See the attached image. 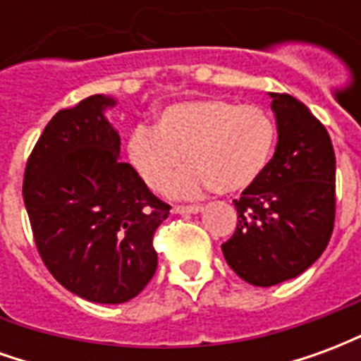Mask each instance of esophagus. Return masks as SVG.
Wrapping results in <instances>:
<instances>
[{
    "mask_svg": "<svg viewBox=\"0 0 361 361\" xmlns=\"http://www.w3.org/2000/svg\"><path fill=\"white\" fill-rule=\"evenodd\" d=\"M173 212H188V214H197V212H201L203 211V207L201 204H176L172 209Z\"/></svg>",
    "mask_w": 361,
    "mask_h": 361,
    "instance_id": "34e87169",
    "label": "esophagus"
}]
</instances>
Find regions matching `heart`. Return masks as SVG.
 I'll return each mask as SVG.
<instances>
[{
	"label": "heart",
	"mask_w": 361,
	"mask_h": 361,
	"mask_svg": "<svg viewBox=\"0 0 361 361\" xmlns=\"http://www.w3.org/2000/svg\"><path fill=\"white\" fill-rule=\"evenodd\" d=\"M276 145V126L263 108L226 98H199L166 106L157 126H137L127 137V158L150 189L168 181V193L193 197L204 189L230 195L263 176Z\"/></svg>",
	"instance_id": "obj_1"
}]
</instances>
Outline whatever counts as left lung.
I'll return each instance as SVG.
<instances>
[{"mask_svg":"<svg viewBox=\"0 0 361 361\" xmlns=\"http://www.w3.org/2000/svg\"><path fill=\"white\" fill-rule=\"evenodd\" d=\"M279 142L263 176L235 199L238 224L222 243L232 271L274 286L307 271L334 228L336 160L325 126L290 94L269 92Z\"/></svg>","mask_w":361,"mask_h":361,"instance_id":"left-lung-1","label":"left lung"}]
</instances>
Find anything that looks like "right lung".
I'll return each mask as SVG.
<instances>
[{
  "instance_id": "1",
  "label": "right lung",
  "mask_w": 361,
  "mask_h": 361,
  "mask_svg": "<svg viewBox=\"0 0 361 361\" xmlns=\"http://www.w3.org/2000/svg\"><path fill=\"white\" fill-rule=\"evenodd\" d=\"M94 94L59 110L30 152L23 199L35 243L59 284L96 303H123L158 267L152 235L168 219L160 201L119 160V135Z\"/></svg>"
}]
</instances>
